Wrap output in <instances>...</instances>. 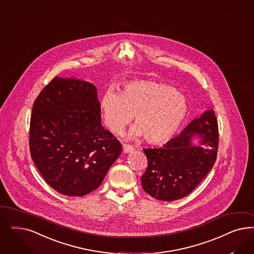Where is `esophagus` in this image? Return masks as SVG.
<instances>
[{"instance_id": "obj_1", "label": "esophagus", "mask_w": 254, "mask_h": 254, "mask_svg": "<svg viewBox=\"0 0 254 254\" xmlns=\"http://www.w3.org/2000/svg\"><path fill=\"white\" fill-rule=\"evenodd\" d=\"M132 150H133V147L131 146V145H128V144H124L123 145V151L125 153H129V152H131Z\"/></svg>"}]
</instances>
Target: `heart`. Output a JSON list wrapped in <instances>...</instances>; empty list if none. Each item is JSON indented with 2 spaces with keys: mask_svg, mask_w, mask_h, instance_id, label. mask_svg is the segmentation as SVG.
Wrapping results in <instances>:
<instances>
[{
  "mask_svg": "<svg viewBox=\"0 0 254 254\" xmlns=\"http://www.w3.org/2000/svg\"><path fill=\"white\" fill-rule=\"evenodd\" d=\"M100 111L108 130L120 133L131 122L130 138L144 135L149 143L170 139L187 118L186 97L172 86L154 81L129 82L120 92L107 90L100 100Z\"/></svg>",
  "mask_w": 254,
  "mask_h": 254,
  "instance_id": "obj_1",
  "label": "heart"
}]
</instances>
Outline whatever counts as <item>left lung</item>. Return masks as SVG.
<instances>
[{"label": "left lung", "instance_id": "obj_1", "mask_svg": "<svg viewBox=\"0 0 254 254\" xmlns=\"http://www.w3.org/2000/svg\"><path fill=\"white\" fill-rule=\"evenodd\" d=\"M200 138L197 145L192 139ZM219 146L218 122L213 109L193 120L161 148H144L147 168L141 177L142 188L162 201L189 195L210 172Z\"/></svg>", "mask_w": 254, "mask_h": 254}]
</instances>
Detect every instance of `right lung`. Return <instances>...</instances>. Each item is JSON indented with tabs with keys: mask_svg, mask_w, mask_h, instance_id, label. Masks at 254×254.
Returning a JSON list of instances; mask_svg holds the SVG:
<instances>
[{
	"mask_svg": "<svg viewBox=\"0 0 254 254\" xmlns=\"http://www.w3.org/2000/svg\"><path fill=\"white\" fill-rule=\"evenodd\" d=\"M123 146L101 123L90 82L55 76L33 103L30 151L50 187L68 196L98 188Z\"/></svg>",
	"mask_w": 254,
	"mask_h": 254,
	"instance_id": "obj_1",
	"label": "right lung"
}]
</instances>
